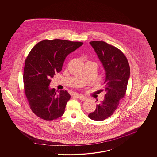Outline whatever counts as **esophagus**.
<instances>
[{
    "label": "esophagus",
    "mask_w": 157,
    "mask_h": 157,
    "mask_svg": "<svg viewBox=\"0 0 157 157\" xmlns=\"http://www.w3.org/2000/svg\"><path fill=\"white\" fill-rule=\"evenodd\" d=\"M78 96V98H79V100H82V101H85L87 99V98L83 96V95H77Z\"/></svg>",
    "instance_id": "34e87169"
}]
</instances>
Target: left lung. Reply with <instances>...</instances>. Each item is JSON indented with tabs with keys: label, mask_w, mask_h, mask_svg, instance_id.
Returning a JSON list of instances; mask_svg holds the SVG:
<instances>
[{
	"label": "left lung",
	"mask_w": 157,
	"mask_h": 157,
	"mask_svg": "<svg viewBox=\"0 0 157 157\" xmlns=\"http://www.w3.org/2000/svg\"><path fill=\"white\" fill-rule=\"evenodd\" d=\"M105 71L104 100L97 104L95 110L88 115L94 121H104L113 114L120 100L126 94L130 75L128 62L119 49L104 41H91Z\"/></svg>",
	"instance_id": "left-lung-1"
}]
</instances>
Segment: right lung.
<instances>
[{"mask_svg":"<svg viewBox=\"0 0 157 157\" xmlns=\"http://www.w3.org/2000/svg\"><path fill=\"white\" fill-rule=\"evenodd\" d=\"M82 42L55 39L36 44L25 60L24 89L33 113L45 121L62 116L71 98L67 90L50 89L51 78L62 70L66 57L83 45Z\"/></svg>","mask_w":157,"mask_h":157,"instance_id":"right-lung-1","label":"right lung"}]
</instances>
